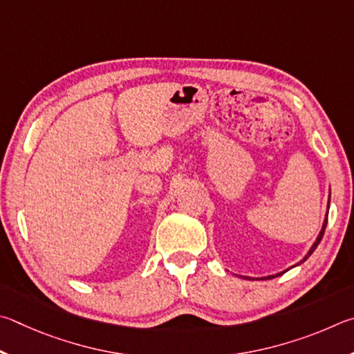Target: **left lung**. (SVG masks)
I'll return each mask as SVG.
<instances>
[{"label":"left lung","mask_w":354,"mask_h":354,"mask_svg":"<svg viewBox=\"0 0 354 354\" xmlns=\"http://www.w3.org/2000/svg\"><path fill=\"white\" fill-rule=\"evenodd\" d=\"M330 197H331V194H330ZM328 208H330V202H328ZM326 222H328V212H326V218H325V221H324V225H322V230H320V233H319V236H317V239H315V243L313 244V247H311V249H309V252L306 253V257H305V258H303L300 263H303V261H306V259H308L309 257H311V253H313V252H314L315 249H317V245L320 244V241H322V238H324V233H325V227H326ZM295 266H299V264H295ZM284 272H286V270H284ZM284 272H280V274H277V275H269V277H264V278H269V280H270V278H275V277H278V275H281V274H284Z\"/></svg>","instance_id":"left-lung-1"}]
</instances>
